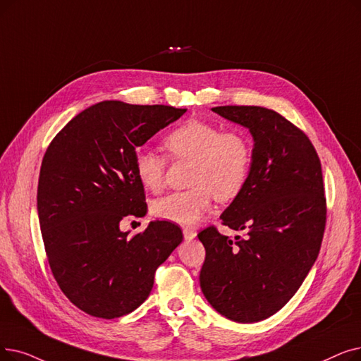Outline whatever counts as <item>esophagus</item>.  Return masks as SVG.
Wrapping results in <instances>:
<instances>
[{
    "mask_svg": "<svg viewBox=\"0 0 361 361\" xmlns=\"http://www.w3.org/2000/svg\"><path fill=\"white\" fill-rule=\"evenodd\" d=\"M183 234L185 240H192L196 238V231L192 228H183Z\"/></svg>",
    "mask_w": 361,
    "mask_h": 361,
    "instance_id": "obj_1",
    "label": "esophagus"
}]
</instances>
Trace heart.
Listing matches in <instances>:
<instances>
[{"label":"heart","mask_w":361,"mask_h":361,"mask_svg":"<svg viewBox=\"0 0 361 361\" xmlns=\"http://www.w3.org/2000/svg\"><path fill=\"white\" fill-rule=\"evenodd\" d=\"M172 159L192 161L189 185L159 199L153 214L171 223L195 226L211 209L212 199L231 202L249 181L254 162L250 137L239 128L223 130L221 125L203 119H187L169 131L164 140ZM165 156L150 149H140L134 158L138 181L158 193L165 184Z\"/></svg>","instance_id":"1"}]
</instances>
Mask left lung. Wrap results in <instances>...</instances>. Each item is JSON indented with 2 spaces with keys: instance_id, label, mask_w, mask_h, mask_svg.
<instances>
[{
  "instance_id": "obj_1",
  "label": "left lung",
  "mask_w": 361,
  "mask_h": 361,
  "mask_svg": "<svg viewBox=\"0 0 361 361\" xmlns=\"http://www.w3.org/2000/svg\"><path fill=\"white\" fill-rule=\"evenodd\" d=\"M212 111L249 128L255 145L245 190L219 216L245 238L233 242L215 226L197 234L207 250L200 288L219 314L254 323L285 307L317 259L327 212L322 164L307 134L271 109Z\"/></svg>"
}]
</instances>
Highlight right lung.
Instances as JSON below:
<instances>
[{"label": "right lung", "mask_w": 361, "mask_h": 361, "mask_svg": "<svg viewBox=\"0 0 361 361\" xmlns=\"http://www.w3.org/2000/svg\"><path fill=\"white\" fill-rule=\"evenodd\" d=\"M185 111L102 102L47 147L37 193L47 259L61 292L90 316L116 319L142 305L156 270L183 240L171 221H150L134 236L119 223L147 212L134 171L137 147Z\"/></svg>", "instance_id": "add662e5"}]
</instances>
